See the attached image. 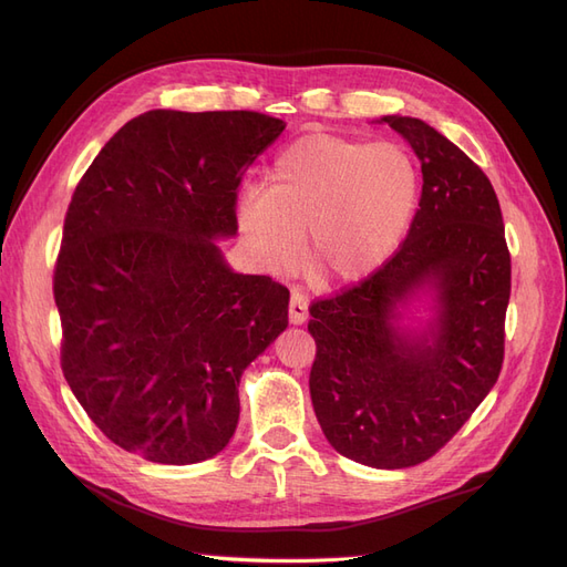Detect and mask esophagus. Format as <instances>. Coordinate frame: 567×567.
<instances>
[{
	"label": "esophagus",
	"instance_id": "esophagus-1",
	"mask_svg": "<svg viewBox=\"0 0 567 567\" xmlns=\"http://www.w3.org/2000/svg\"><path fill=\"white\" fill-rule=\"evenodd\" d=\"M307 317H310V300H307V296L302 293L300 288H293L290 290V307H288V319L290 323H305Z\"/></svg>",
	"mask_w": 567,
	"mask_h": 567
}]
</instances>
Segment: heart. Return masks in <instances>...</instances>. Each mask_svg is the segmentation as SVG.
<instances>
[{
    "instance_id": "1",
    "label": "heart",
    "mask_w": 567,
    "mask_h": 567,
    "mask_svg": "<svg viewBox=\"0 0 567 567\" xmlns=\"http://www.w3.org/2000/svg\"><path fill=\"white\" fill-rule=\"evenodd\" d=\"M421 177L394 142L307 134L274 158L265 188H244L234 217L248 252L265 269L305 262L323 281H357L381 269L414 219Z\"/></svg>"
}]
</instances>
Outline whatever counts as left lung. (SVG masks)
I'll use <instances>...</instances> for the list:
<instances>
[{
	"label": "left lung",
	"instance_id": "obj_1",
	"mask_svg": "<svg viewBox=\"0 0 567 567\" xmlns=\"http://www.w3.org/2000/svg\"><path fill=\"white\" fill-rule=\"evenodd\" d=\"M421 161L419 210L369 279L310 307L312 406L331 447L371 468L431 458L499 379L511 255L487 175L419 117L375 120ZM429 312L423 322L410 310Z\"/></svg>",
	"mask_w": 567,
	"mask_h": 567
}]
</instances>
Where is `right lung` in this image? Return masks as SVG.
I'll use <instances>...</instances> for the list:
<instances>
[{"label": "right lung", "mask_w": 567, "mask_h": 567, "mask_svg": "<svg viewBox=\"0 0 567 567\" xmlns=\"http://www.w3.org/2000/svg\"><path fill=\"white\" fill-rule=\"evenodd\" d=\"M286 123L148 111L80 179L54 271L61 367L96 427L153 463L227 447L244 371L288 326V288L234 271L236 188Z\"/></svg>", "instance_id": "obj_1"}]
</instances>
